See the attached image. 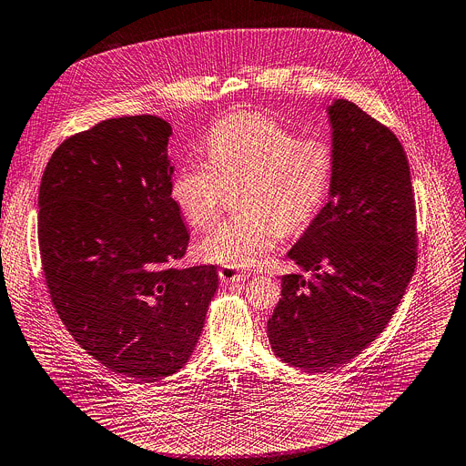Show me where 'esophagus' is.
Segmentation results:
<instances>
[{
	"label": "esophagus",
	"mask_w": 466,
	"mask_h": 466,
	"mask_svg": "<svg viewBox=\"0 0 466 466\" xmlns=\"http://www.w3.org/2000/svg\"><path fill=\"white\" fill-rule=\"evenodd\" d=\"M248 275L247 273H243V271H238V269H234V268H227V266H223L221 269H219V279L223 280V282H238V280H245Z\"/></svg>",
	"instance_id": "obj_1"
}]
</instances>
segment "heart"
Returning <instances> with one entry per match:
<instances>
[{
	"instance_id": "b5f03b06",
	"label": "heart",
	"mask_w": 466,
	"mask_h": 466,
	"mask_svg": "<svg viewBox=\"0 0 466 466\" xmlns=\"http://www.w3.org/2000/svg\"><path fill=\"white\" fill-rule=\"evenodd\" d=\"M208 159L180 167L171 198L195 228L216 221L228 187L238 214L221 221L200 243L202 257L227 268L257 266L275 248L280 232L309 227L327 200L334 156L319 139H301L264 115H230L206 139Z\"/></svg>"
}]
</instances>
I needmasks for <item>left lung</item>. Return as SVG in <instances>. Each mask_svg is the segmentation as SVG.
<instances>
[{
    "label": "left lung",
    "instance_id": "8db88e82",
    "mask_svg": "<svg viewBox=\"0 0 466 466\" xmlns=\"http://www.w3.org/2000/svg\"><path fill=\"white\" fill-rule=\"evenodd\" d=\"M334 173L329 202L288 258L268 321L279 359L327 371L364 351L392 319L416 268V209L398 137L359 106L329 107Z\"/></svg>",
    "mask_w": 466,
    "mask_h": 466
}]
</instances>
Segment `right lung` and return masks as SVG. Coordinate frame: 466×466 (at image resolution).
I'll list each match as a JSON object with an SVG mask.
<instances>
[{
    "label": "right lung",
    "instance_id": "obj_1",
    "mask_svg": "<svg viewBox=\"0 0 466 466\" xmlns=\"http://www.w3.org/2000/svg\"><path fill=\"white\" fill-rule=\"evenodd\" d=\"M171 136L154 115L102 120L57 147L38 189L40 260L61 321L136 380L189 360L219 288L216 266H173L189 234L171 198Z\"/></svg>",
    "mask_w": 466,
    "mask_h": 466
}]
</instances>
